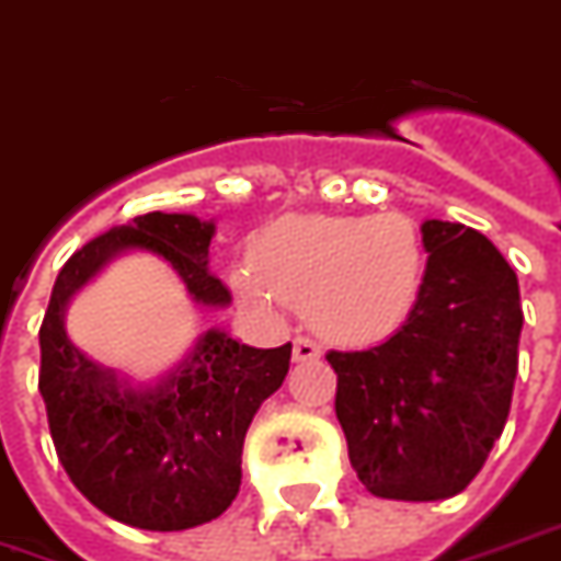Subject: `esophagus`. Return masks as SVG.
Listing matches in <instances>:
<instances>
[{
  "instance_id": "obj_1",
  "label": "esophagus",
  "mask_w": 561,
  "mask_h": 561,
  "mask_svg": "<svg viewBox=\"0 0 561 561\" xmlns=\"http://www.w3.org/2000/svg\"><path fill=\"white\" fill-rule=\"evenodd\" d=\"M321 356V344L306 339V335H297L294 339V363H312Z\"/></svg>"
}]
</instances>
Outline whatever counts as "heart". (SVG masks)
Wrapping results in <instances>:
<instances>
[{"label": "heart", "mask_w": 561, "mask_h": 561, "mask_svg": "<svg viewBox=\"0 0 561 561\" xmlns=\"http://www.w3.org/2000/svg\"><path fill=\"white\" fill-rule=\"evenodd\" d=\"M428 255L404 214H291L261 231L252 270H234L240 300L302 306L321 333L339 342H380L416 309Z\"/></svg>", "instance_id": "heart-1"}]
</instances>
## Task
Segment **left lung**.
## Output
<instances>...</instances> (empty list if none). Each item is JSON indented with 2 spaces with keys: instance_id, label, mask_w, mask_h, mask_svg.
Wrapping results in <instances>:
<instances>
[{
  "instance_id": "1",
  "label": "left lung",
  "mask_w": 561,
  "mask_h": 561,
  "mask_svg": "<svg viewBox=\"0 0 561 561\" xmlns=\"http://www.w3.org/2000/svg\"><path fill=\"white\" fill-rule=\"evenodd\" d=\"M428 270L408 323L368 351H330L335 416L368 491L431 502L481 470L512 410L524 330L517 276L476 228L422 222Z\"/></svg>"
}]
</instances>
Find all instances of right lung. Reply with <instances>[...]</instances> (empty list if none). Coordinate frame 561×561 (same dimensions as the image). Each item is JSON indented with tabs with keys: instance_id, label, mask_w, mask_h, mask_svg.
Wrapping results in <instances>:
<instances>
[{
	"instance_id": "add662e5",
	"label": "right lung",
	"mask_w": 561,
	"mask_h": 561,
	"mask_svg": "<svg viewBox=\"0 0 561 561\" xmlns=\"http://www.w3.org/2000/svg\"><path fill=\"white\" fill-rule=\"evenodd\" d=\"M214 219L153 210L73 252L53 285L41 323V380L61 467L85 500L118 524L178 533L214 520L240 491V455L252 416L282 386L291 344L249 347L207 330L153 380L91 359L65 327L70 300L112 261L148 252L175 270L202 309L231 294L210 276Z\"/></svg>"
}]
</instances>
